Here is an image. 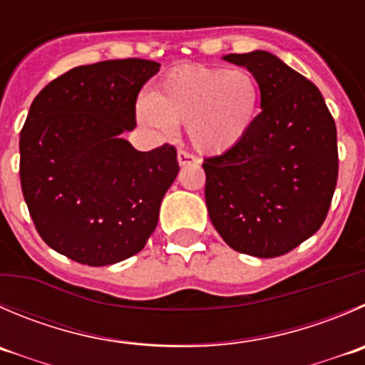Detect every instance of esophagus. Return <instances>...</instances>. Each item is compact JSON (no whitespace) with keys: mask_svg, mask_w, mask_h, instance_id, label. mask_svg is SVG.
<instances>
[{"mask_svg":"<svg viewBox=\"0 0 365 365\" xmlns=\"http://www.w3.org/2000/svg\"><path fill=\"white\" fill-rule=\"evenodd\" d=\"M178 162H180V165H187V164L197 165L201 160H200V157H196V155L190 153V151L180 150L178 151Z\"/></svg>","mask_w":365,"mask_h":365,"instance_id":"obj_1","label":"esophagus"}]
</instances>
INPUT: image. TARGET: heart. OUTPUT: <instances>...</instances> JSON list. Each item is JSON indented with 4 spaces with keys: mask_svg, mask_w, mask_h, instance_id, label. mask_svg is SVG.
<instances>
[{
    "mask_svg": "<svg viewBox=\"0 0 365 365\" xmlns=\"http://www.w3.org/2000/svg\"><path fill=\"white\" fill-rule=\"evenodd\" d=\"M258 100L260 91L250 71L187 66L162 78L151 101L137 105V118L162 133L185 125L197 150L222 153L250 132Z\"/></svg>",
    "mask_w": 365,
    "mask_h": 365,
    "instance_id": "heart-1",
    "label": "heart"
}]
</instances>
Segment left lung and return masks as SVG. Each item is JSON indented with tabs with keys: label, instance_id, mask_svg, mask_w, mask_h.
Instances as JSON below:
<instances>
[{
	"label": "left lung",
	"instance_id": "left-lung-1",
	"mask_svg": "<svg viewBox=\"0 0 365 365\" xmlns=\"http://www.w3.org/2000/svg\"><path fill=\"white\" fill-rule=\"evenodd\" d=\"M225 60L253 74L262 112L239 144L205 158L208 215L232 250L280 257L327 219L339 176L337 128L319 88L278 56Z\"/></svg>",
	"mask_w": 365,
	"mask_h": 365
}]
</instances>
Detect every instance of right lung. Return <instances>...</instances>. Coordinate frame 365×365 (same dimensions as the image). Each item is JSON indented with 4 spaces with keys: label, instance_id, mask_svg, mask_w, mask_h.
Instances as JSON below:
<instances>
[{
    "label": "right lung",
    "instance_id": "right-lung-1",
    "mask_svg": "<svg viewBox=\"0 0 365 365\" xmlns=\"http://www.w3.org/2000/svg\"><path fill=\"white\" fill-rule=\"evenodd\" d=\"M160 63L144 58L80 66L49 81L19 137L28 212L49 247L85 265H110L146 246L180 171L176 148L137 151L121 133Z\"/></svg>",
    "mask_w": 365,
    "mask_h": 365
}]
</instances>
